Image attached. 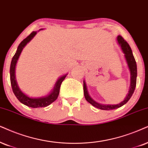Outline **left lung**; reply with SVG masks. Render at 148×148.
Returning <instances> with one entry per match:
<instances>
[{"label": "left lung", "instance_id": "obj_1", "mask_svg": "<svg viewBox=\"0 0 148 148\" xmlns=\"http://www.w3.org/2000/svg\"><path fill=\"white\" fill-rule=\"evenodd\" d=\"M117 42H118V44H119V46H121V50H122L123 52L124 53L125 58H126L127 63H128V68L130 69V76H130V78H131V82H130V90H129V92L128 93V95H127L126 98H125V100L124 101H122L121 103L117 104H114V105H111V104L110 105V104H99L98 102H95V101L93 100L90 96H89V93L87 92L86 84L85 83V81H83L84 95H85V98L86 99V100H87L88 102H89L91 104H92L93 106H95V107L98 108H100V109H102V110H107V111H109V110L115 109V108H119L121 107V106L124 105V104H126L132 97L136 87L137 70H136V63L135 59H134V56L132 55L131 48L130 47V46H129L128 42H127L121 36V35H119V36L117 37Z\"/></svg>", "mask_w": 148, "mask_h": 148}]
</instances>
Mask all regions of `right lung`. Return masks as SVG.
Returning a JSON list of instances; mask_svg holds the SVG:
<instances>
[{"label":"right lung","mask_w":148,"mask_h":148,"mask_svg":"<svg viewBox=\"0 0 148 148\" xmlns=\"http://www.w3.org/2000/svg\"><path fill=\"white\" fill-rule=\"evenodd\" d=\"M36 31H33L29 36L26 37V38L19 44L16 54H15L14 56L12 58V63H11L10 66V80L13 92H14L15 96H16V98H18V100H19L21 103L24 104V105L32 108L45 107V106L50 105V104L52 103L54 101L57 100V97L59 94V91H60L61 83H62L63 80L65 79V78L66 77V75H64L59 78V79L57 80V83L55 84L53 90H52V92L47 96L42 97V98H29V97H28L27 95H25L24 93H22V91H20L18 85H17L16 78H15V68H16L17 61H18V58H19V56L20 55V53H21L23 48L27 45V43H29L30 41L32 40L33 37L36 35Z\"/></svg>","instance_id":"right-lung-1"}]
</instances>
